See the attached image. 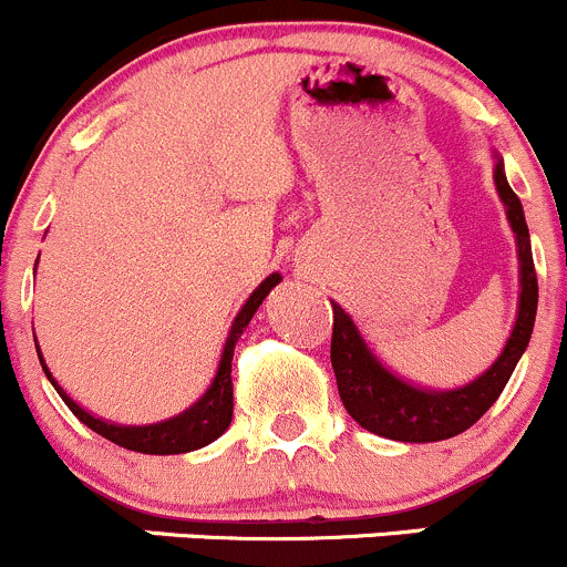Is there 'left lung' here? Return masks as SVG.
I'll list each match as a JSON object with an SVG mask.
<instances>
[{
	"instance_id": "8db88e82",
	"label": "left lung",
	"mask_w": 567,
	"mask_h": 567,
	"mask_svg": "<svg viewBox=\"0 0 567 567\" xmlns=\"http://www.w3.org/2000/svg\"><path fill=\"white\" fill-rule=\"evenodd\" d=\"M494 187L516 236V255H519V303L516 307L519 309H516L514 329L503 353L478 378L458 389H429V385H415L399 378L372 353L353 318L331 301V367L337 374V389L350 419L359 421L367 432L399 440V443H437V440L456 437L497 402L522 353L527 350L535 326V309H538V277H535L522 200L511 189L503 157L497 152H494Z\"/></svg>"
}]
</instances>
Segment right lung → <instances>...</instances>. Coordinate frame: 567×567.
Here are the masks:
<instances>
[{
	"label": "right lung",
	"mask_w": 567,
	"mask_h": 567,
	"mask_svg": "<svg viewBox=\"0 0 567 567\" xmlns=\"http://www.w3.org/2000/svg\"><path fill=\"white\" fill-rule=\"evenodd\" d=\"M279 282H282L279 274H268L264 282L252 290V296L244 301V307L238 309L234 323H230L228 339H225V348H223V355H219L217 374H214L212 385H208L198 402L189 404L184 413H178L168 421H157V424H146V426H124V424H111V421H103V419H94V415L86 413L79 402H73V399L68 396V391L56 383V378L48 372L43 353H40V344H38L40 363H43L45 378L51 380V385L56 389L59 396L64 399V404L73 410L75 419H79L81 424H86L92 432L103 434V437L111 440V443L122 445V449L127 451H138V454H154V456L198 451L204 449V445L214 443V440L230 426V419H234V380H230V361H234L236 342L244 333V329L249 326L252 315L258 312V307L264 303L266 296L271 293V288H277Z\"/></svg>",
	"instance_id": "obj_1"
}]
</instances>
